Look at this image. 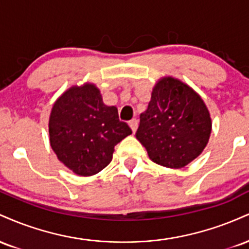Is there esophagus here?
Masks as SVG:
<instances>
[{"label":"esophagus","instance_id":"esophagus-1","mask_svg":"<svg viewBox=\"0 0 249 249\" xmlns=\"http://www.w3.org/2000/svg\"><path fill=\"white\" fill-rule=\"evenodd\" d=\"M128 125H130L131 130H132V132H136L137 131V127H138V121H137L136 118L132 119V121L128 122Z\"/></svg>","mask_w":249,"mask_h":249}]
</instances>
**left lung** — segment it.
Here are the masks:
<instances>
[{"label": "left lung", "instance_id": "left-lung-1", "mask_svg": "<svg viewBox=\"0 0 249 249\" xmlns=\"http://www.w3.org/2000/svg\"><path fill=\"white\" fill-rule=\"evenodd\" d=\"M211 132L210 111L199 93L165 76L156 83L148 107L141 113L136 137L153 162L182 168L202 153Z\"/></svg>", "mask_w": 249, "mask_h": 249}]
</instances>
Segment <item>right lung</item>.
<instances>
[{
	"label": "right lung",
	"instance_id": "add662e5",
	"mask_svg": "<svg viewBox=\"0 0 249 249\" xmlns=\"http://www.w3.org/2000/svg\"><path fill=\"white\" fill-rule=\"evenodd\" d=\"M132 133L116 107L103 102L93 83L72 85L53 103L49 139L58 160L77 176L101 172L112 160L115 146Z\"/></svg>",
	"mask_w": 249,
	"mask_h": 249
}]
</instances>
